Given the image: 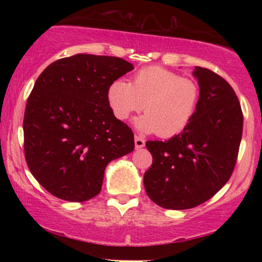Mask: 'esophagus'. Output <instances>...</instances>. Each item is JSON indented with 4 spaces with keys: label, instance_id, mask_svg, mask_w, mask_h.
I'll list each match as a JSON object with an SVG mask.
<instances>
[{
    "label": "esophagus",
    "instance_id": "1",
    "mask_svg": "<svg viewBox=\"0 0 262 262\" xmlns=\"http://www.w3.org/2000/svg\"><path fill=\"white\" fill-rule=\"evenodd\" d=\"M134 143H135V148L137 149H141L145 146V140L143 138H140L139 135H135L134 137Z\"/></svg>",
    "mask_w": 262,
    "mask_h": 262
}]
</instances>
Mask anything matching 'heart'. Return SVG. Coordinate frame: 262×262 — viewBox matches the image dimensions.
Masks as SVG:
<instances>
[{
    "label": "heart",
    "instance_id": "b5f03b06",
    "mask_svg": "<svg viewBox=\"0 0 262 262\" xmlns=\"http://www.w3.org/2000/svg\"><path fill=\"white\" fill-rule=\"evenodd\" d=\"M201 90L197 81L160 66H149L135 73L132 83L116 80L108 87L107 100L113 116L127 121L145 110L137 121L140 130L170 138L180 134L193 119Z\"/></svg>",
    "mask_w": 262,
    "mask_h": 262
}]
</instances>
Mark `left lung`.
I'll list each match as a JSON object with an SVG mask.
<instances>
[{
  "label": "left lung",
  "instance_id": "obj_1",
  "mask_svg": "<svg viewBox=\"0 0 262 262\" xmlns=\"http://www.w3.org/2000/svg\"><path fill=\"white\" fill-rule=\"evenodd\" d=\"M201 97L193 119L169 140H149L152 156L144 173L150 200L166 209H189L212 198L230 179L243 134V112L233 87L196 66Z\"/></svg>",
  "mask_w": 262,
  "mask_h": 262
}]
</instances>
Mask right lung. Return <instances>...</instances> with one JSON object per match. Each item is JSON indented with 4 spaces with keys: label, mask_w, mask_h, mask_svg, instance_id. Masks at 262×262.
Returning a JSON list of instances; mask_svg holds the SVG:
<instances>
[{
    "label": "right lung",
    "mask_w": 262,
    "mask_h": 262,
    "mask_svg": "<svg viewBox=\"0 0 262 262\" xmlns=\"http://www.w3.org/2000/svg\"><path fill=\"white\" fill-rule=\"evenodd\" d=\"M121 58L76 54L39 75L27 101L25 155L48 192L85 202L101 192L108 162L134 150V134L117 119L108 87L133 70Z\"/></svg>",
    "instance_id": "1"
}]
</instances>
